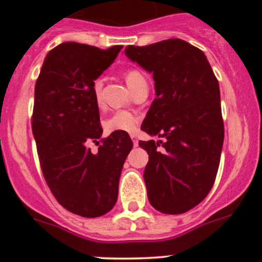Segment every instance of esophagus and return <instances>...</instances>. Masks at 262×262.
I'll use <instances>...</instances> for the list:
<instances>
[{
    "mask_svg": "<svg viewBox=\"0 0 262 262\" xmlns=\"http://www.w3.org/2000/svg\"><path fill=\"white\" fill-rule=\"evenodd\" d=\"M131 140H132V142H134L135 147H137V146H139V140H137V137L135 136V135H131Z\"/></svg>",
    "mask_w": 262,
    "mask_h": 262,
    "instance_id": "obj_1",
    "label": "esophagus"
}]
</instances>
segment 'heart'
<instances>
[{
	"instance_id": "heart-1",
	"label": "heart",
	"mask_w": 262,
	"mask_h": 262,
	"mask_svg": "<svg viewBox=\"0 0 262 262\" xmlns=\"http://www.w3.org/2000/svg\"><path fill=\"white\" fill-rule=\"evenodd\" d=\"M125 80L127 86L130 87V90H132L135 86L146 81V78L140 70L130 69L125 72ZM102 78H96L94 83H92V94H94L95 102L98 106H101V102H102ZM137 123H139L137 116H135L131 112L121 110V111H116L105 120L103 127H105V131L107 134H114V132H127V134H131V132L136 131Z\"/></svg>"
}]
</instances>
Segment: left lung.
<instances>
[{"label": "left lung", "mask_w": 262, "mask_h": 262, "mask_svg": "<svg viewBox=\"0 0 262 262\" xmlns=\"http://www.w3.org/2000/svg\"><path fill=\"white\" fill-rule=\"evenodd\" d=\"M125 53L152 72L156 98L141 128L164 140L141 141L148 201L160 212L179 215L207 196L217 173L222 143L220 87L205 53L179 38ZM161 144L162 150H159Z\"/></svg>", "instance_id": "8db88e82"}]
</instances>
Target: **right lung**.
I'll return each instance as SVG.
<instances>
[{
    "mask_svg": "<svg viewBox=\"0 0 262 262\" xmlns=\"http://www.w3.org/2000/svg\"><path fill=\"white\" fill-rule=\"evenodd\" d=\"M122 46L100 50L63 42L47 53L36 81L32 132L45 180L70 212L98 217L115 206L123 164L132 143L126 132L102 135L92 83L114 62Z\"/></svg>",
    "mask_w": 262,
    "mask_h": 262,
    "instance_id": "obj_1",
    "label": "right lung"
}]
</instances>
